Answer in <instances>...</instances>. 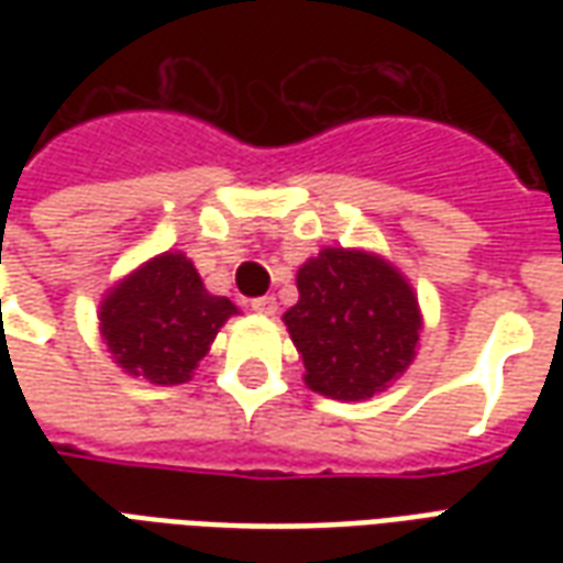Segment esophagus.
Instances as JSON below:
<instances>
[{
    "label": "esophagus",
    "mask_w": 563,
    "mask_h": 563,
    "mask_svg": "<svg viewBox=\"0 0 563 563\" xmlns=\"http://www.w3.org/2000/svg\"><path fill=\"white\" fill-rule=\"evenodd\" d=\"M250 307H253L256 313H262V317H274V313H277V298H274V295H262V298H253Z\"/></svg>",
    "instance_id": "obj_1"
}]
</instances>
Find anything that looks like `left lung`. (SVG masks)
Wrapping results in <instances>:
<instances>
[{
  "instance_id": "left-lung-1",
  "label": "left lung",
  "mask_w": 563,
  "mask_h": 563,
  "mask_svg": "<svg viewBox=\"0 0 563 563\" xmlns=\"http://www.w3.org/2000/svg\"><path fill=\"white\" fill-rule=\"evenodd\" d=\"M305 383L334 401H365L416 358L422 313L391 262L325 246L298 268V305L283 313Z\"/></svg>"
}]
</instances>
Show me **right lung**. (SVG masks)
<instances>
[{"mask_svg":"<svg viewBox=\"0 0 563 563\" xmlns=\"http://www.w3.org/2000/svg\"><path fill=\"white\" fill-rule=\"evenodd\" d=\"M238 307L210 295L184 253H162L102 298L99 329L108 353L132 377L177 386L192 377L217 331Z\"/></svg>","mask_w":563,"mask_h":563,"instance_id":"1","label":"right lung"}]
</instances>
